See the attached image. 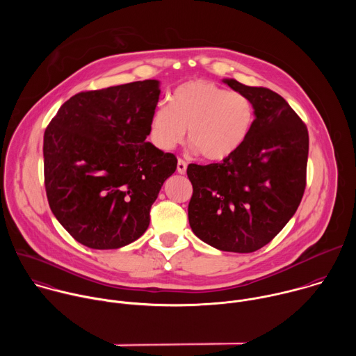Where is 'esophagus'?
I'll use <instances>...</instances> for the list:
<instances>
[{
	"label": "esophagus",
	"mask_w": 356,
	"mask_h": 356,
	"mask_svg": "<svg viewBox=\"0 0 356 356\" xmlns=\"http://www.w3.org/2000/svg\"><path fill=\"white\" fill-rule=\"evenodd\" d=\"M186 170H187V163H186L183 159H179V161H177V172H179L180 175H184Z\"/></svg>",
	"instance_id": "obj_1"
}]
</instances>
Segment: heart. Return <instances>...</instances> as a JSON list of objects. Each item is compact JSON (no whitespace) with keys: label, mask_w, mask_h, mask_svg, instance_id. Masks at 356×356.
I'll list each match as a JSON object with an SVG mask.
<instances>
[{"label":"heart","mask_w":356,"mask_h":356,"mask_svg":"<svg viewBox=\"0 0 356 356\" xmlns=\"http://www.w3.org/2000/svg\"><path fill=\"white\" fill-rule=\"evenodd\" d=\"M255 107L248 95L228 91L207 80H190L170 94V104L152 114L149 136L161 150H172L186 138L202 159L222 162L245 145Z\"/></svg>","instance_id":"1"}]
</instances>
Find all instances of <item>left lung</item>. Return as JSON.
Returning <instances> with one entry per match:
<instances>
[{
  "mask_svg": "<svg viewBox=\"0 0 356 356\" xmlns=\"http://www.w3.org/2000/svg\"><path fill=\"white\" fill-rule=\"evenodd\" d=\"M255 107L245 145L221 163L187 168L188 222L202 242L249 253L269 243L294 216L306 188L309 132L277 92L224 79Z\"/></svg>",
  "mask_w": 356,
  "mask_h": 356,
  "instance_id": "1",
  "label": "left lung"
}]
</instances>
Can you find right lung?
Wrapping results in <instances>:
<instances>
[{
    "instance_id": "add662e5",
    "label": "right lung",
    "mask_w": 356,
    "mask_h": 356,
    "mask_svg": "<svg viewBox=\"0 0 356 356\" xmlns=\"http://www.w3.org/2000/svg\"><path fill=\"white\" fill-rule=\"evenodd\" d=\"M158 80L73 95L43 136L50 210L80 243L118 249L149 227L150 207L176 168L173 154L150 142Z\"/></svg>"
}]
</instances>
